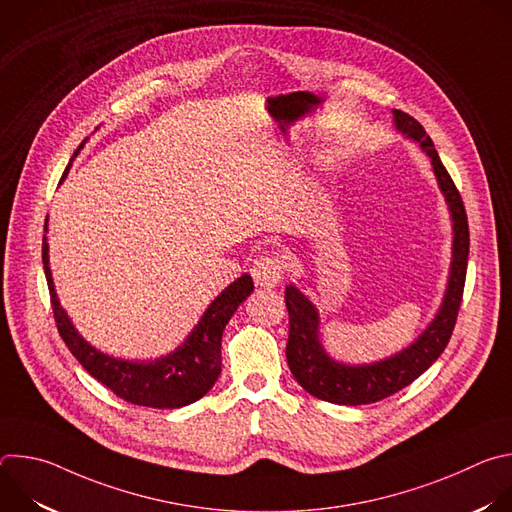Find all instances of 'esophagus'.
Wrapping results in <instances>:
<instances>
[{
	"mask_svg": "<svg viewBox=\"0 0 512 512\" xmlns=\"http://www.w3.org/2000/svg\"><path fill=\"white\" fill-rule=\"evenodd\" d=\"M285 273V261L281 255H261L253 261L251 275L259 287H275Z\"/></svg>",
	"mask_w": 512,
	"mask_h": 512,
	"instance_id": "esophagus-1",
	"label": "esophagus"
}]
</instances>
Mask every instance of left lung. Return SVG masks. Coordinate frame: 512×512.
<instances>
[{
  "mask_svg": "<svg viewBox=\"0 0 512 512\" xmlns=\"http://www.w3.org/2000/svg\"><path fill=\"white\" fill-rule=\"evenodd\" d=\"M395 129L417 143L431 160L437 188L444 194L452 221V261L440 308L425 330L403 350L373 362L348 364L332 358L322 344L320 312L294 283L285 287L289 338L285 356L291 375L314 397L336 405H367L395 395L421 377L444 352L456 326L466 281L470 233L460 192L435 152L431 137L411 115L393 109Z\"/></svg>",
  "mask_w": 512,
  "mask_h": 512,
  "instance_id": "obj_1",
  "label": "left lung"
}]
</instances>
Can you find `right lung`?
Wrapping results in <instances>:
<instances>
[{
    "mask_svg": "<svg viewBox=\"0 0 512 512\" xmlns=\"http://www.w3.org/2000/svg\"><path fill=\"white\" fill-rule=\"evenodd\" d=\"M81 150L83 143L79 145V150L72 158H77ZM68 170L70 164L66 166L62 180L66 178ZM44 233H48V218L44 223ZM42 263L50 289L54 320L68 350L75 354V358L83 364V369L93 379L111 389L117 397L133 405L154 409H178L190 405L212 389L218 375H221L223 330L237 312V308L253 291L251 275L243 273L210 302V306L200 316L198 324L192 328V332L184 338L180 346H176L172 352L160 358L127 360L101 352L99 348L89 344L77 330V326L72 324L66 310L60 306L50 271L46 235L42 243Z\"/></svg>",
    "mask_w": 512,
    "mask_h": 512,
    "instance_id": "add662e5",
    "label": "right lung"
}]
</instances>
